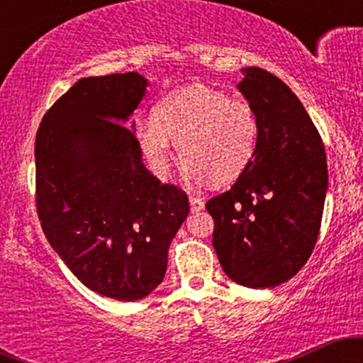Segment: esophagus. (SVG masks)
Returning a JSON list of instances; mask_svg holds the SVG:
<instances>
[{
    "instance_id": "34e87169",
    "label": "esophagus",
    "mask_w": 363,
    "mask_h": 363,
    "mask_svg": "<svg viewBox=\"0 0 363 363\" xmlns=\"http://www.w3.org/2000/svg\"><path fill=\"white\" fill-rule=\"evenodd\" d=\"M189 206H191V211H193V213H198V211H201L203 208H205V201H203L201 198H194V196H191Z\"/></svg>"
}]
</instances>
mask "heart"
<instances>
[{"mask_svg":"<svg viewBox=\"0 0 363 363\" xmlns=\"http://www.w3.org/2000/svg\"><path fill=\"white\" fill-rule=\"evenodd\" d=\"M136 138L148 167L158 177L169 176L174 143L189 177L228 182L251 164L259 121L251 104L211 86L191 85L162 99L153 121L136 126Z\"/></svg>","mask_w":363,"mask_h":363,"instance_id":"obj_1","label":"heart"}]
</instances>
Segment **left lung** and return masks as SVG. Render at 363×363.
<instances>
[{
    "instance_id": "obj_1",
    "label": "left lung",
    "mask_w": 363,
    "mask_h": 363,
    "mask_svg": "<svg viewBox=\"0 0 363 363\" xmlns=\"http://www.w3.org/2000/svg\"><path fill=\"white\" fill-rule=\"evenodd\" d=\"M237 85L259 121L251 164L206 203L225 274L249 289L295 277L318 240L328 191L323 140L302 102L280 78L242 68Z\"/></svg>"
}]
</instances>
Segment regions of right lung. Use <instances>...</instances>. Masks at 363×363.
Wrapping results in <instances>:
<instances>
[{
	"label": "right lung",
	"instance_id": "obj_1",
	"mask_svg": "<svg viewBox=\"0 0 363 363\" xmlns=\"http://www.w3.org/2000/svg\"><path fill=\"white\" fill-rule=\"evenodd\" d=\"M148 80H78L45 112L35 138L37 215L52 249L86 289L133 302L160 285L169 245L189 213L182 189L145 167L128 123Z\"/></svg>",
	"mask_w": 363,
	"mask_h": 363
}]
</instances>
